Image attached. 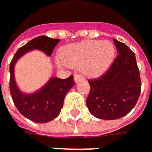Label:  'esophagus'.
Here are the masks:
<instances>
[{"instance_id":"esophagus-1","label":"esophagus","mask_w":152,"mask_h":152,"mask_svg":"<svg viewBox=\"0 0 152 152\" xmlns=\"http://www.w3.org/2000/svg\"><path fill=\"white\" fill-rule=\"evenodd\" d=\"M84 78L82 75H79V74H75L74 75V82L75 83H78L79 81H82Z\"/></svg>"}]
</instances>
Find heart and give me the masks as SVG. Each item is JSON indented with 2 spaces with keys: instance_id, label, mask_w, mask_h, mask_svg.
<instances>
[{
  "instance_id": "1",
  "label": "heart",
  "mask_w": 152,
  "mask_h": 152,
  "mask_svg": "<svg viewBox=\"0 0 152 152\" xmlns=\"http://www.w3.org/2000/svg\"><path fill=\"white\" fill-rule=\"evenodd\" d=\"M115 53V47L110 41H84L64 47L60 58L66 66L80 68L86 75L97 76L110 68Z\"/></svg>"
}]
</instances>
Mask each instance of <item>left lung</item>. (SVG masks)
Masks as SVG:
<instances>
[{
	"mask_svg": "<svg viewBox=\"0 0 152 152\" xmlns=\"http://www.w3.org/2000/svg\"><path fill=\"white\" fill-rule=\"evenodd\" d=\"M118 56L100 77L88 80L90 92L86 100L94 117L111 121L126 115L135 107L141 88L135 53L127 46L114 39Z\"/></svg>",
	"mask_w": 152,
	"mask_h": 152,
	"instance_id": "obj_1",
	"label": "left lung"
}]
</instances>
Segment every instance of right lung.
Wrapping results in <instances>:
<instances>
[{"label": "right lung", "instance_id": "add662e5", "mask_svg": "<svg viewBox=\"0 0 152 152\" xmlns=\"http://www.w3.org/2000/svg\"><path fill=\"white\" fill-rule=\"evenodd\" d=\"M59 41L47 36L35 37L17 50L10 64V91L12 100L23 116L36 123H48L58 117L67 93L75 84L74 77L71 75L65 79L53 77L36 92L27 94L18 88L15 79V65L23 55L31 50L42 51L49 57Z\"/></svg>", "mask_w": 152, "mask_h": 152}]
</instances>
